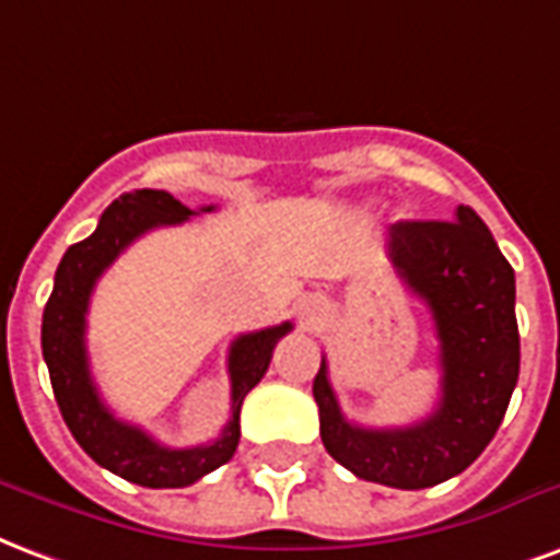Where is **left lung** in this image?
Wrapping results in <instances>:
<instances>
[{"label":"left lung","mask_w":560,"mask_h":560,"mask_svg":"<svg viewBox=\"0 0 560 560\" xmlns=\"http://www.w3.org/2000/svg\"><path fill=\"white\" fill-rule=\"evenodd\" d=\"M387 256L435 322L442 352L435 409L394 430L349 423L325 358L313 378V397L325 451L354 477L394 489H427L465 471L504 420L520 378L516 277L487 223L468 206L456 208L453 220L394 223Z\"/></svg>","instance_id":"8db88e82"}]
</instances>
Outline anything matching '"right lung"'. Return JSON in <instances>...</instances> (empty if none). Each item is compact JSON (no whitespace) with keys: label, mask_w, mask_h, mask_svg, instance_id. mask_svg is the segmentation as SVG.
<instances>
[{"label":"right lung","mask_w":560,"mask_h":560,"mask_svg":"<svg viewBox=\"0 0 560 560\" xmlns=\"http://www.w3.org/2000/svg\"><path fill=\"white\" fill-rule=\"evenodd\" d=\"M211 208L214 206L199 208V211H211ZM190 214L196 211L182 206L166 190L142 187L133 194L118 196L101 214L97 230L65 250L62 262L56 268V280H52V295L44 307V322H40V349L50 370L52 394L77 444L107 471L149 489L190 487L208 471L230 463L241 439V402L259 385V378L271 364L277 340L292 330V322H283L275 328L241 334L238 340L232 342V418L220 432V439L211 444L163 447L140 427L118 420L104 406L92 370H89V352H85V313H89L95 283L109 265L116 262L118 253L140 235L158 226L185 223Z\"/></svg>","instance_id":"obj_1"}]
</instances>
